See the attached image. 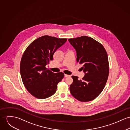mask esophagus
Masks as SVG:
<instances>
[{
    "label": "esophagus",
    "instance_id": "esophagus-1",
    "mask_svg": "<svg viewBox=\"0 0 130 130\" xmlns=\"http://www.w3.org/2000/svg\"><path fill=\"white\" fill-rule=\"evenodd\" d=\"M64 76H65V77H70V76H71L70 75H67V74H65V75H64Z\"/></svg>",
    "mask_w": 130,
    "mask_h": 130
}]
</instances>
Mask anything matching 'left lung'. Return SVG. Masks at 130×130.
<instances>
[{
	"instance_id": "8db88e82",
	"label": "left lung",
	"mask_w": 130,
	"mask_h": 130,
	"mask_svg": "<svg viewBox=\"0 0 130 130\" xmlns=\"http://www.w3.org/2000/svg\"><path fill=\"white\" fill-rule=\"evenodd\" d=\"M77 52V62L82 64L85 73L82 80L72 76L71 94L77 100L90 101L96 98L103 90L109 71L108 55L103 46L88 36L68 40Z\"/></svg>"
}]
</instances>
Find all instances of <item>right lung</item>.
<instances>
[{
    "instance_id": "obj_1",
    "label": "right lung",
    "mask_w": 130,
    "mask_h": 130,
    "mask_svg": "<svg viewBox=\"0 0 130 130\" xmlns=\"http://www.w3.org/2000/svg\"><path fill=\"white\" fill-rule=\"evenodd\" d=\"M67 40L44 36L33 41L24 51L20 62V74L25 88L35 98L45 99L56 92L57 84L64 74L54 73L45 66Z\"/></svg>"
}]
</instances>
